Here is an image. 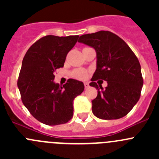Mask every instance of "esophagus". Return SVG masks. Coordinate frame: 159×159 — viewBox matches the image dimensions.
I'll return each instance as SVG.
<instances>
[{
    "label": "esophagus",
    "mask_w": 159,
    "mask_h": 159,
    "mask_svg": "<svg viewBox=\"0 0 159 159\" xmlns=\"http://www.w3.org/2000/svg\"><path fill=\"white\" fill-rule=\"evenodd\" d=\"M84 89H88L89 88V84H88V83H84Z\"/></svg>",
    "instance_id": "obj_1"
}]
</instances>
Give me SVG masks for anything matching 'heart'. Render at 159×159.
Instances as JSON below:
<instances>
[{
  "mask_svg": "<svg viewBox=\"0 0 159 159\" xmlns=\"http://www.w3.org/2000/svg\"><path fill=\"white\" fill-rule=\"evenodd\" d=\"M71 76L75 79L84 80L88 77V72L84 69H75L71 72Z\"/></svg>",
  "mask_w": 159,
  "mask_h": 159,
  "instance_id": "heart-1",
  "label": "heart"
}]
</instances>
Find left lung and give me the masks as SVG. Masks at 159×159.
I'll return each instance as SVG.
<instances>
[{
    "label": "left lung",
    "instance_id": "left-lung-1",
    "mask_svg": "<svg viewBox=\"0 0 159 159\" xmlns=\"http://www.w3.org/2000/svg\"><path fill=\"white\" fill-rule=\"evenodd\" d=\"M78 41L97 52V68L90 83L98 90L91 101L93 114L105 120L125 116L140 98L143 85L138 57L121 38L108 30L81 35ZM98 80H106L108 86H98Z\"/></svg>",
    "mask_w": 159,
    "mask_h": 159
}]
</instances>
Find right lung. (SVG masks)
<instances>
[{
  "mask_svg": "<svg viewBox=\"0 0 159 159\" xmlns=\"http://www.w3.org/2000/svg\"><path fill=\"white\" fill-rule=\"evenodd\" d=\"M78 35H46L34 43L22 61L17 80L20 98L34 118L48 125L65 124L73 117V100L83 92V82L68 79L60 86L54 73L62 68Z\"/></svg>",
  "mask_w": 159,
  "mask_h": 159,
  "instance_id": "add662e5",
  "label": "right lung"
}]
</instances>
